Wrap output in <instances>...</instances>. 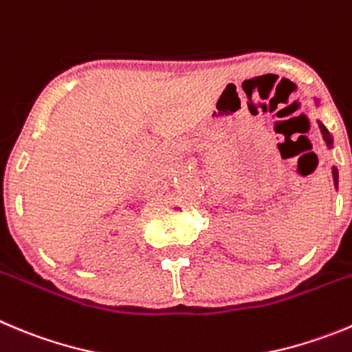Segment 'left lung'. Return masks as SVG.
Here are the masks:
<instances>
[{
  "label": "left lung",
  "mask_w": 352,
  "mask_h": 352,
  "mask_svg": "<svg viewBox=\"0 0 352 352\" xmlns=\"http://www.w3.org/2000/svg\"><path fill=\"white\" fill-rule=\"evenodd\" d=\"M318 99H316V104H318ZM318 125H319V129H321V134H323V140L327 141V146L328 148H331L333 146V138H331V134L330 132H328V129L324 127L323 124H321V122H318ZM331 174H333V183H335V186L338 185V170H337V167H333V169H331Z\"/></svg>",
  "instance_id": "8db88e82"
}]
</instances>
